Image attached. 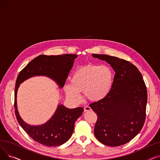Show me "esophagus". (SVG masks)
<instances>
[{
  "mask_svg": "<svg viewBox=\"0 0 160 160\" xmlns=\"http://www.w3.org/2000/svg\"><path fill=\"white\" fill-rule=\"evenodd\" d=\"M91 108L89 106H86L84 108V112H88V111H91Z\"/></svg>",
  "mask_w": 160,
  "mask_h": 160,
  "instance_id": "esophagus-1",
  "label": "esophagus"
}]
</instances>
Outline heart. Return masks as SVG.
Listing matches in <instances>:
<instances>
[{"mask_svg": "<svg viewBox=\"0 0 160 160\" xmlns=\"http://www.w3.org/2000/svg\"><path fill=\"white\" fill-rule=\"evenodd\" d=\"M71 85L65 87L67 96L79 102L83 92L91 101H98L110 93L113 83V73L107 66L88 65L79 67L71 77Z\"/></svg>", "mask_w": 160, "mask_h": 160, "instance_id": "obj_1", "label": "heart"}]
</instances>
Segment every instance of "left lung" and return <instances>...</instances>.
Masks as SVG:
<instances>
[{
    "instance_id": "8db88e82",
    "label": "left lung",
    "mask_w": 160,
    "mask_h": 160,
    "mask_svg": "<svg viewBox=\"0 0 160 160\" xmlns=\"http://www.w3.org/2000/svg\"><path fill=\"white\" fill-rule=\"evenodd\" d=\"M92 56L106 61L115 72L110 93L89 105L98 116L95 136L105 145L121 146L135 138L143 127L147 103L145 83L130 62L105 54Z\"/></svg>"
}]
</instances>
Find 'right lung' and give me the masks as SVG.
Segmentation results:
<instances>
[{
	"mask_svg": "<svg viewBox=\"0 0 160 160\" xmlns=\"http://www.w3.org/2000/svg\"><path fill=\"white\" fill-rule=\"evenodd\" d=\"M77 57L76 54L38 56L27 64L17 78L14 103L17 119L28 135L40 144L57 147L66 142L71 137L74 122L82 115L83 108L80 107L69 109L63 104H58L54 115L45 124L30 125L22 119L18 110L17 93L18 88L22 82L36 76H45L51 78L59 88H62Z\"/></svg>",
	"mask_w": 160,
	"mask_h": 160,
	"instance_id": "right-lung-1",
	"label": "right lung"
}]
</instances>
